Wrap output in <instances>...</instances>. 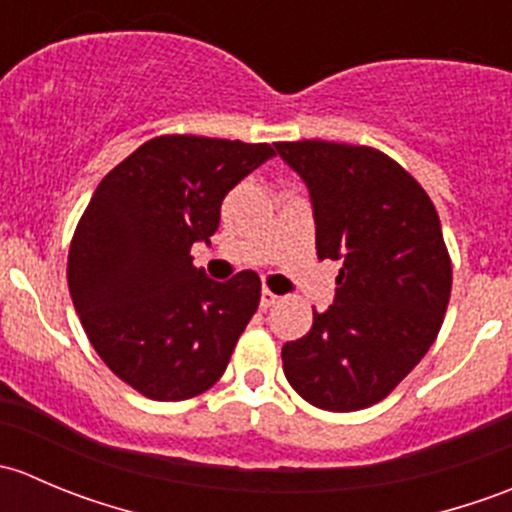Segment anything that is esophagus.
Returning a JSON list of instances; mask_svg holds the SVG:
<instances>
[{
    "label": "esophagus",
    "mask_w": 512,
    "mask_h": 512,
    "mask_svg": "<svg viewBox=\"0 0 512 512\" xmlns=\"http://www.w3.org/2000/svg\"><path fill=\"white\" fill-rule=\"evenodd\" d=\"M277 299H280V294H275L272 289H262V297H260V307L262 309H270L272 304H277Z\"/></svg>",
    "instance_id": "1"
}]
</instances>
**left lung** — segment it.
Returning a JSON list of instances; mask_svg holds the SVG:
<instances>
[{
  "instance_id": "1",
  "label": "left lung",
  "mask_w": 512,
  "mask_h": 512,
  "mask_svg": "<svg viewBox=\"0 0 512 512\" xmlns=\"http://www.w3.org/2000/svg\"><path fill=\"white\" fill-rule=\"evenodd\" d=\"M309 188L337 297L282 347L294 391L324 411L379 404L423 359L451 299V255L426 190L394 158L332 141L275 143Z\"/></svg>"
}]
</instances>
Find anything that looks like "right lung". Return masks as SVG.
Segmentation results:
<instances>
[{
	"mask_svg": "<svg viewBox=\"0 0 512 512\" xmlns=\"http://www.w3.org/2000/svg\"><path fill=\"white\" fill-rule=\"evenodd\" d=\"M275 156L270 143L168 133L98 183L69 247L66 280L103 364L153 401H183L225 374L260 304L252 270L215 282L193 265L223 198Z\"/></svg>",
	"mask_w": 512,
	"mask_h": 512,
	"instance_id": "1",
	"label": "right lung"
}]
</instances>
